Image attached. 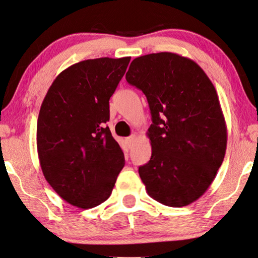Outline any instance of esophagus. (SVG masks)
Here are the masks:
<instances>
[{
	"instance_id": "1",
	"label": "esophagus",
	"mask_w": 258,
	"mask_h": 258,
	"mask_svg": "<svg viewBox=\"0 0 258 258\" xmlns=\"http://www.w3.org/2000/svg\"><path fill=\"white\" fill-rule=\"evenodd\" d=\"M136 142V136H135V135H133V136H130V137H128L126 138V143H128V145L132 147L133 145H134V143Z\"/></svg>"
}]
</instances>
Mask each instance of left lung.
<instances>
[{"label":"left lung","instance_id":"obj_1","mask_svg":"<svg viewBox=\"0 0 258 258\" xmlns=\"http://www.w3.org/2000/svg\"><path fill=\"white\" fill-rule=\"evenodd\" d=\"M125 80L144 92L152 115V155L138 169L147 194L169 207L192 204L213 183L226 151L214 84L196 61L172 52L135 58Z\"/></svg>","mask_w":258,"mask_h":258}]
</instances>
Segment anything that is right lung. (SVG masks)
Returning <instances> with one entry per match:
<instances>
[{
	"mask_svg": "<svg viewBox=\"0 0 258 258\" xmlns=\"http://www.w3.org/2000/svg\"><path fill=\"white\" fill-rule=\"evenodd\" d=\"M130 57L77 62L54 79L41 105L36 144L42 172L61 199L81 209L111 196L124 154L105 123L109 98Z\"/></svg>",
	"mask_w": 258,
	"mask_h": 258,
	"instance_id": "1",
	"label": "right lung"
}]
</instances>
